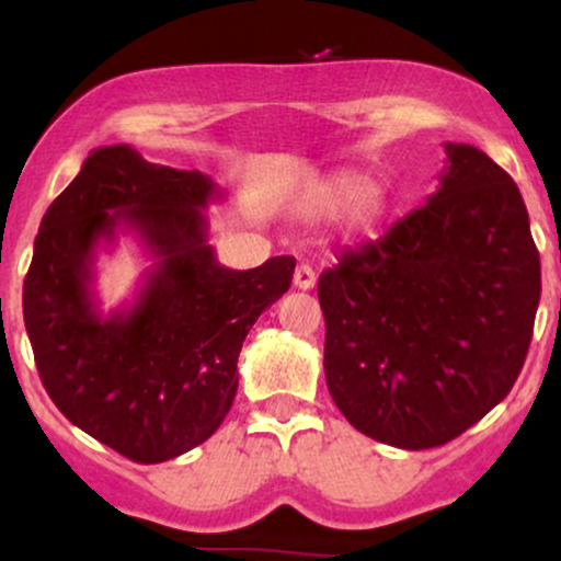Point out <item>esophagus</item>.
I'll return each instance as SVG.
<instances>
[{
    "instance_id": "34e87169",
    "label": "esophagus",
    "mask_w": 561,
    "mask_h": 561,
    "mask_svg": "<svg viewBox=\"0 0 561 561\" xmlns=\"http://www.w3.org/2000/svg\"><path fill=\"white\" fill-rule=\"evenodd\" d=\"M293 285L298 289H313V285H317V272L308 263H300L293 274Z\"/></svg>"
}]
</instances>
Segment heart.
<instances>
[{"mask_svg":"<svg viewBox=\"0 0 561 561\" xmlns=\"http://www.w3.org/2000/svg\"><path fill=\"white\" fill-rule=\"evenodd\" d=\"M388 195L358 171L337 173L308 199V208L321 216H340L351 210V227L356 231L375 229L379 218L388 214Z\"/></svg>","mask_w":561,"mask_h":561,"instance_id":"obj_1","label":"heart"}]
</instances>
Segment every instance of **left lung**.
<instances>
[{
  "mask_svg": "<svg viewBox=\"0 0 561 561\" xmlns=\"http://www.w3.org/2000/svg\"><path fill=\"white\" fill-rule=\"evenodd\" d=\"M538 300L517 184L478 147L448 141L440 190L319 276L332 401L379 443L443 446L517 382Z\"/></svg>",
  "mask_w": 561,
  "mask_h": 561,
  "instance_id": "left-lung-1",
  "label": "left lung"
}]
</instances>
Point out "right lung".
Masks as SVG:
<instances>
[{
    "label": "right lung",
    "instance_id": "add662e5",
    "mask_svg": "<svg viewBox=\"0 0 561 561\" xmlns=\"http://www.w3.org/2000/svg\"><path fill=\"white\" fill-rule=\"evenodd\" d=\"M214 179L100 147L47 208L23 282L44 390L76 427L139 465L176 459L221 427L250 327L289 289L293 255L234 272L216 261L203 210ZM118 228L153 259L134 307L102 318L93 255Z\"/></svg>",
    "mask_w": 561,
    "mask_h": 561
}]
</instances>
